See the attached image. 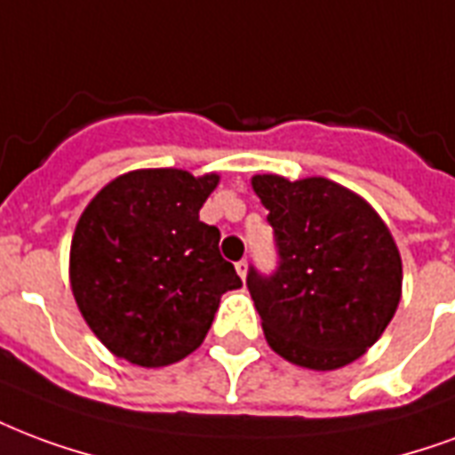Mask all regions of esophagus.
<instances>
[{
	"label": "esophagus",
	"mask_w": 455,
	"mask_h": 455,
	"mask_svg": "<svg viewBox=\"0 0 455 455\" xmlns=\"http://www.w3.org/2000/svg\"><path fill=\"white\" fill-rule=\"evenodd\" d=\"M236 272H238V277L245 279V272H248V260H238L236 262Z\"/></svg>",
	"instance_id": "esophagus-1"
}]
</instances>
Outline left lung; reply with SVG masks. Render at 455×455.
I'll return each instance as SVG.
<instances>
[{"label": "left lung", "mask_w": 455, "mask_h": 455, "mask_svg": "<svg viewBox=\"0 0 455 455\" xmlns=\"http://www.w3.org/2000/svg\"><path fill=\"white\" fill-rule=\"evenodd\" d=\"M253 190L270 210L277 267L265 275L251 265L245 284L270 347L315 371L359 359L386 331L403 287L381 217L328 178L255 176Z\"/></svg>", "instance_id": "8db88e82"}]
</instances>
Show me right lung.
I'll return each mask as SVG.
<instances>
[{
    "instance_id": "1",
    "label": "right lung",
    "mask_w": 455,
    "mask_h": 455,
    "mask_svg": "<svg viewBox=\"0 0 455 455\" xmlns=\"http://www.w3.org/2000/svg\"><path fill=\"white\" fill-rule=\"evenodd\" d=\"M219 176L149 168L116 178L84 210L69 277L96 338L137 366H168L200 347L219 299L241 287L200 207Z\"/></svg>"
}]
</instances>
